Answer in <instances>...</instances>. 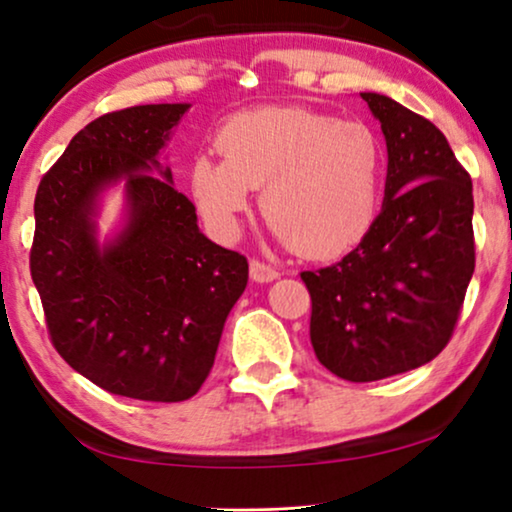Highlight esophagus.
Segmentation results:
<instances>
[{"mask_svg":"<svg viewBox=\"0 0 512 512\" xmlns=\"http://www.w3.org/2000/svg\"><path fill=\"white\" fill-rule=\"evenodd\" d=\"M279 277V270L268 261H261V258H251V279L254 282H272V279Z\"/></svg>","mask_w":512,"mask_h":512,"instance_id":"34e87169","label":"esophagus"}]
</instances>
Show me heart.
<instances>
[{
	"mask_svg": "<svg viewBox=\"0 0 512 512\" xmlns=\"http://www.w3.org/2000/svg\"><path fill=\"white\" fill-rule=\"evenodd\" d=\"M223 160L198 156L191 191L202 219L233 237L261 188V209L282 240L331 258L359 244L380 214L384 151L359 121L296 107L242 111L219 132Z\"/></svg>",
	"mask_w": 512,
	"mask_h": 512,
	"instance_id": "b5f03b06",
	"label": "heart"
}]
</instances>
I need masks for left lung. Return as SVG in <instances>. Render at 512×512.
<instances>
[{"mask_svg": "<svg viewBox=\"0 0 512 512\" xmlns=\"http://www.w3.org/2000/svg\"><path fill=\"white\" fill-rule=\"evenodd\" d=\"M387 139L384 205L342 261L300 272L321 366L375 382L443 352L475 270L473 184L443 132L387 95L361 93Z\"/></svg>", "mask_w": 512, "mask_h": 512, "instance_id": "8db88e82", "label": "left lung"}]
</instances>
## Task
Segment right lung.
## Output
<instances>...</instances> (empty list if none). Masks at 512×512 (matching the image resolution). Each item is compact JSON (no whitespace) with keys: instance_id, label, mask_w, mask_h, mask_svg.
I'll use <instances>...</instances> for the list:
<instances>
[{"instance_id":"1","label":"right lung","mask_w":512,"mask_h":512,"mask_svg":"<svg viewBox=\"0 0 512 512\" xmlns=\"http://www.w3.org/2000/svg\"><path fill=\"white\" fill-rule=\"evenodd\" d=\"M188 104L109 111L76 132L39 181L30 272L53 347L104 391L151 403L198 394L247 258L207 240L195 205L156 156ZM126 179L131 221L104 250L89 221L96 193Z\"/></svg>"}]
</instances>
